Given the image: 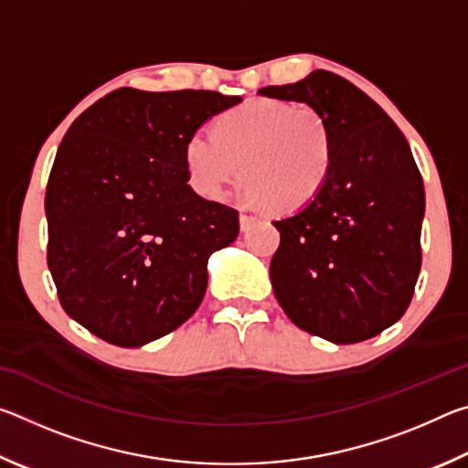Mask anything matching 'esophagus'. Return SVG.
Here are the masks:
<instances>
[{"label":"esophagus","mask_w":468,"mask_h":468,"mask_svg":"<svg viewBox=\"0 0 468 468\" xmlns=\"http://www.w3.org/2000/svg\"><path fill=\"white\" fill-rule=\"evenodd\" d=\"M256 217L250 215V212H241L239 215V225H241V231H250V229L253 227V223H256Z\"/></svg>","instance_id":"esophagus-1"}]
</instances>
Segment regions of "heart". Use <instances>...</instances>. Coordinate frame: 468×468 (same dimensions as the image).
Listing matches in <instances>:
<instances>
[{
	"instance_id": "b5f03b06",
	"label": "heart",
	"mask_w": 468,
	"mask_h": 468,
	"mask_svg": "<svg viewBox=\"0 0 468 468\" xmlns=\"http://www.w3.org/2000/svg\"><path fill=\"white\" fill-rule=\"evenodd\" d=\"M189 186L206 200H220L227 187L248 181L243 200L274 212L310 206L328 184L335 140L318 109L274 99H253L225 111L215 133L194 132L184 148Z\"/></svg>"
}]
</instances>
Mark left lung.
<instances>
[{"label":"left lung","mask_w":468,"mask_h":468,"mask_svg":"<svg viewBox=\"0 0 468 468\" xmlns=\"http://www.w3.org/2000/svg\"><path fill=\"white\" fill-rule=\"evenodd\" d=\"M258 94L328 117L335 165L315 200L274 220V295L301 330L335 345L367 340L402 318L421 271L425 189L407 138L357 86L326 69Z\"/></svg>","instance_id":"left-lung-1"}]
</instances>
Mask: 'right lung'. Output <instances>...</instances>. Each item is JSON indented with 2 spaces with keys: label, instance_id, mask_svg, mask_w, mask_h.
Here are the masks:
<instances>
[{
  "label": "right lung",
  "instance_id": "right-lung-1",
  "mask_svg": "<svg viewBox=\"0 0 468 468\" xmlns=\"http://www.w3.org/2000/svg\"><path fill=\"white\" fill-rule=\"evenodd\" d=\"M241 102L215 90L120 89L69 125L47 184V264L61 307L94 336L142 346L200 307L208 258L239 212L187 186L184 148Z\"/></svg>",
  "mask_w": 468,
  "mask_h": 468
}]
</instances>
